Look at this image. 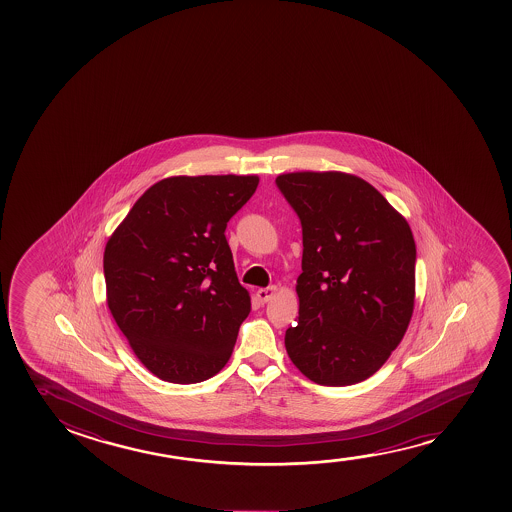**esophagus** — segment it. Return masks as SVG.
Instances as JSON below:
<instances>
[{"label":"esophagus","instance_id":"esophagus-1","mask_svg":"<svg viewBox=\"0 0 512 512\" xmlns=\"http://www.w3.org/2000/svg\"><path fill=\"white\" fill-rule=\"evenodd\" d=\"M276 292H278V287L259 288L257 290V297H259L260 302L271 301Z\"/></svg>","mask_w":512,"mask_h":512}]
</instances>
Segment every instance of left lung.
Masks as SVG:
<instances>
[{"label": "left lung", "mask_w": 512, "mask_h": 512, "mask_svg": "<svg viewBox=\"0 0 512 512\" xmlns=\"http://www.w3.org/2000/svg\"><path fill=\"white\" fill-rule=\"evenodd\" d=\"M276 183L301 218L304 246L288 357L318 385L360 383L383 367L413 316L411 227L360 176L295 171Z\"/></svg>", "instance_id": "obj_1"}]
</instances>
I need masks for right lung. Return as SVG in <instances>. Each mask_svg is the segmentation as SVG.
<instances>
[{
	"mask_svg": "<svg viewBox=\"0 0 512 512\" xmlns=\"http://www.w3.org/2000/svg\"><path fill=\"white\" fill-rule=\"evenodd\" d=\"M257 185V175L169 176L143 192L106 241L108 308L162 381L201 383L231 358L252 304L224 232Z\"/></svg>",
	"mask_w": 512,
	"mask_h": 512,
	"instance_id": "1",
	"label": "right lung"
}]
</instances>
